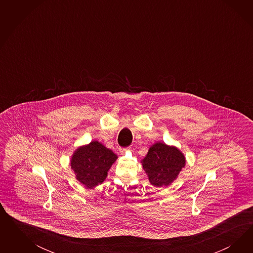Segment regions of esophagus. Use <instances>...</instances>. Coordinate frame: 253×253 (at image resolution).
Listing matches in <instances>:
<instances>
[{
	"label": "esophagus",
	"instance_id": "34e87169",
	"mask_svg": "<svg viewBox=\"0 0 253 253\" xmlns=\"http://www.w3.org/2000/svg\"><path fill=\"white\" fill-rule=\"evenodd\" d=\"M129 150H130L129 148H121V149H120V151H121L122 155H124V154L126 153L127 151H129Z\"/></svg>",
	"mask_w": 253,
	"mask_h": 253
}]
</instances>
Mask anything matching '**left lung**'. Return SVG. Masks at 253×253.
Listing matches in <instances>:
<instances>
[{"label": "left lung", "mask_w": 253, "mask_h": 253, "mask_svg": "<svg viewBox=\"0 0 253 253\" xmlns=\"http://www.w3.org/2000/svg\"><path fill=\"white\" fill-rule=\"evenodd\" d=\"M141 163L150 184L157 187H167L178 178L185 167L186 160L176 146L157 142L149 147Z\"/></svg>", "instance_id": "1"}]
</instances>
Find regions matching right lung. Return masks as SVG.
<instances>
[{
    "label": "right lung",
    "instance_id": "add662e5",
    "mask_svg": "<svg viewBox=\"0 0 253 253\" xmlns=\"http://www.w3.org/2000/svg\"><path fill=\"white\" fill-rule=\"evenodd\" d=\"M118 156L98 141L79 146L70 159V168L75 178L87 188H94L107 176V172L115 163Z\"/></svg>",
    "mask_w": 253,
    "mask_h": 253
}]
</instances>
